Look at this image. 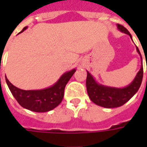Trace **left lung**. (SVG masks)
<instances>
[{"instance_id":"8db88e82","label":"left lung","mask_w":147,"mask_h":147,"mask_svg":"<svg viewBox=\"0 0 147 147\" xmlns=\"http://www.w3.org/2000/svg\"><path fill=\"white\" fill-rule=\"evenodd\" d=\"M117 26L118 30L126 34H128L130 38L132 39L131 34L125 27L120 24H117ZM136 51L141 57L142 65L138 73L136 74L135 79L127 86L113 87V86L102 85L96 81L95 79L88 71H86L87 72L86 80V90L90 99L94 104L104 108H117L124 105L137 93L142 83L143 67H142V56L137 46H136Z\"/></svg>"}]
</instances>
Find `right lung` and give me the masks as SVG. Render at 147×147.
I'll list each match as a JSON object with an SVG mask.
<instances>
[{
	"mask_svg": "<svg viewBox=\"0 0 147 147\" xmlns=\"http://www.w3.org/2000/svg\"><path fill=\"white\" fill-rule=\"evenodd\" d=\"M27 28V27H24L19 34L24 32ZM76 71V69L74 68L66 71L53 85L41 90H25L20 89L12 85L7 77L5 78V80L12 95L22 107L33 112L45 113L53 110L60 105L64 98L65 86Z\"/></svg>",
	"mask_w": 147,
	"mask_h": 147,
	"instance_id": "right-lung-1",
	"label": "right lung"
}]
</instances>
